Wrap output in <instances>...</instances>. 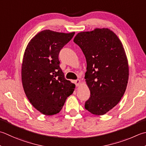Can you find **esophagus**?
Instances as JSON below:
<instances>
[{
	"instance_id": "esophagus-1",
	"label": "esophagus",
	"mask_w": 146,
	"mask_h": 146,
	"mask_svg": "<svg viewBox=\"0 0 146 146\" xmlns=\"http://www.w3.org/2000/svg\"><path fill=\"white\" fill-rule=\"evenodd\" d=\"M75 85H76V87H78L81 84V82H80V80H75Z\"/></svg>"
}]
</instances>
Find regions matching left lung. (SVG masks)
Instances as JSON below:
<instances>
[{"instance_id": "left-lung-1", "label": "left lung", "mask_w": 146, "mask_h": 146, "mask_svg": "<svg viewBox=\"0 0 146 146\" xmlns=\"http://www.w3.org/2000/svg\"><path fill=\"white\" fill-rule=\"evenodd\" d=\"M87 61L85 78L90 92L85 108L103 115L118 104L127 88L129 68L120 40L108 28L78 33L73 40Z\"/></svg>"}]
</instances>
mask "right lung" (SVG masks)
<instances>
[{"mask_svg":"<svg viewBox=\"0 0 146 146\" xmlns=\"http://www.w3.org/2000/svg\"><path fill=\"white\" fill-rule=\"evenodd\" d=\"M75 32L43 30L33 36L26 48L21 66L25 93L30 103L43 115L59 113L75 85L64 78L59 67V54Z\"/></svg>","mask_w":146,"mask_h":146,"instance_id":"1","label":"right lung"}]
</instances>
